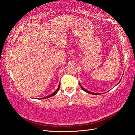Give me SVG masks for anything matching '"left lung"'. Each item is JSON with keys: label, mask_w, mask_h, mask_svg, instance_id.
<instances>
[{"label": "left lung", "mask_w": 135, "mask_h": 135, "mask_svg": "<svg viewBox=\"0 0 135 135\" xmlns=\"http://www.w3.org/2000/svg\"><path fill=\"white\" fill-rule=\"evenodd\" d=\"M119 81V82H120ZM79 85H80V86H81V88L82 89V90H84V91H86V93H89V94H94V95H95V94H100V93H93V92H91V91H88V90H87L86 89H85L84 88H83V86H82L81 85V84H80L79 83Z\"/></svg>", "instance_id": "obj_1"}]
</instances>
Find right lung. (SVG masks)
<instances>
[{
	"label": "right lung",
	"instance_id": "add662e5",
	"mask_svg": "<svg viewBox=\"0 0 135 135\" xmlns=\"http://www.w3.org/2000/svg\"><path fill=\"white\" fill-rule=\"evenodd\" d=\"M60 84H59V87H58V88L57 89V90L54 91V92H53V93H51V94H50V95H49V96H46V97H43V98H41V99H47V98H49V97H51V96H54L55 95V94L57 93V91H59V88H60Z\"/></svg>",
	"mask_w": 135,
	"mask_h": 135
}]
</instances>
